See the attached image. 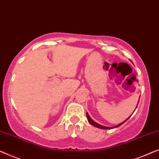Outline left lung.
<instances>
[{"instance_id": "left-lung-1", "label": "left lung", "mask_w": 159, "mask_h": 159, "mask_svg": "<svg viewBox=\"0 0 159 159\" xmlns=\"http://www.w3.org/2000/svg\"><path fill=\"white\" fill-rule=\"evenodd\" d=\"M86 117H87V120H88V121H89V122L90 124H91L93 125V126H94V127H98V128H101V129H112V128H115V127H119V126H120V125H122L125 122H126L127 120L129 119V117H128L127 118V119L125 120V121H124V122H122V123H120V124H119V125H116V126H115V127H105V126H103V125H99V124H98V123H97V122H95L94 121H93V120H91V118L89 117V114L86 112Z\"/></svg>"}]
</instances>
